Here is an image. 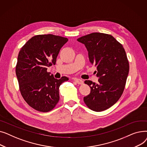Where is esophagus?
<instances>
[{
	"label": "esophagus",
	"instance_id": "1",
	"mask_svg": "<svg viewBox=\"0 0 147 147\" xmlns=\"http://www.w3.org/2000/svg\"><path fill=\"white\" fill-rule=\"evenodd\" d=\"M74 81L76 83L79 84H83V81L82 80H81V79H79L75 78V79H74Z\"/></svg>",
	"mask_w": 147,
	"mask_h": 147
}]
</instances>
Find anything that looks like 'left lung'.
Segmentation results:
<instances>
[{
	"mask_svg": "<svg viewBox=\"0 0 147 147\" xmlns=\"http://www.w3.org/2000/svg\"><path fill=\"white\" fill-rule=\"evenodd\" d=\"M78 41L88 51L91 64L96 67L98 83L85 80L90 88V94L83 98L89 109L104 111L117 102L121 97L129 71V64L123 46L111 35L92 33Z\"/></svg>",
	"mask_w": 147,
	"mask_h": 147,
	"instance_id": "left-lung-1",
	"label": "left lung"
}]
</instances>
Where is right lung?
Returning <instances> with one entry per match:
<instances>
[{"mask_svg":"<svg viewBox=\"0 0 147 147\" xmlns=\"http://www.w3.org/2000/svg\"><path fill=\"white\" fill-rule=\"evenodd\" d=\"M68 38L53 34L33 36L19 52L15 72L20 90L26 102L34 110L48 112L58 104L59 88L67 77L53 78L47 71L55 65L61 48Z\"/></svg>","mask_w":147,"mask_h":147,"instance_id":"add662e5","label":"right lung"}]
</instances>
